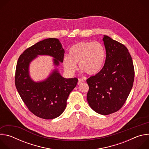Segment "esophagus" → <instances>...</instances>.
Segmentation results:
<instances>
[{"label":"esophagus","mask_w":149,"mask_h":149,"mask_svg":"<svg viewBox=\"0 0 149 149\" xmlns=\"http://www.w3.org/2000/svg\"><path fill=\"white\" fill-rule=\"evenodd\" d=\"M84 82V80H83V79H78V85H79V84H81V83H82V82Z\"/></svg>","instance_id":"esophagus-1"}]
</instances>
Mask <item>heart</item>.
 I'll list each match as a JSON object with an SVG mask.
<instances>
[{
    "instance_id": "b5f03b06",
    "label": "heart",
    "mask_w": 149,
    "mask_h": 149,
    "mask_svg": "<svg viewBox=\"0 0 149 149\" xmlns=\"http://www.w3.org/2000/svg\"><path fill=\"white\" fill-rule=\"evenodd\" d=\"M105 58L104 47L98 42H80L72 45L68 56L63 58V66L70 74H74L78 63L81 70L88 75H95L102 68Z\"/></svg>"
}]
</instances>
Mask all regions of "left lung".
<instances>
[{
	"label": "left lung",
	"mask_w": 149,
	"mask_h": 149,
	"mask_svg": "<svg viewBox=\"0 0 149 149\" xmlns=\"http://www.w3.org/2000/svg\"><path fill=\"white\" fill-rule=\"evenodd\" d=\"M106 58L102 70L87 79V101L96 113L108 115L119 110L133 86L134 70L129 50L120 42L104 35Z\"/></svg>",
	"instance_id": "8db88e82"
}]
</instances>
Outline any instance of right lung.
Here are the masks:
<instances>
[{"instance_id":"right-lung-1","label":"right lung","mask_w":149,"mask_h":149,"mask_svg":"<svg viewBox=\"0 0 149 149\" xmlns=\"http://www.w3.org/2000/svg\"><path fill=\"white\" fill-rule=\"evenodd\" d=\"M64 53L58 39L48 38L26 49L18 59L15 86L28 109L37 117L49 120L61 115L70 93L77 86V78L63 77L57 68L63 62ZM39 55L52 57L55 67L47 79L36 82L30 75L29 66Z\"/></svg>"}]
</instances>
